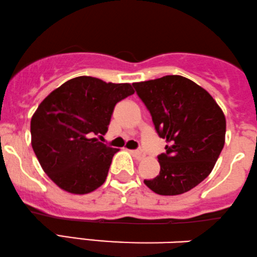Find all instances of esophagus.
Returning <instances> with one entry per match:
<instances>
[{
	"label": "esophagus",
	"instance_id": "34e87169",
	"mask_svg": "<svg viewBox=\"0 0 257 257\" xmlns=\"http://www.w3.org/2000/svg\"><path fill=\"white\" fill-rule=\"evenodd\" d=\"M131 154L137 159H143L146 156V154L142 152V150H131Z\"/></svg>",
	"mask_w": 257,
	"mask_h": 257
}]
</instances>
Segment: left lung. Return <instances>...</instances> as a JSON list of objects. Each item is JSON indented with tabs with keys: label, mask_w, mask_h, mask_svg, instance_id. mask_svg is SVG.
<instances>
[{
	"label": "left lung",
	"mask_w": 257,
	"mask_h": 257,
	"mask_svg": "<svg viewBox=\"0 0 257 257\" xmlns=\"http://www.w3.org/2000/svg\"><path fill=\"white\" fill-rule=\"evenodd\" d=\"M154 126L166 140L160 173L144 184L164 196L180 195L209 176L225 144L226 119L209 92L182 75L134 83Z\"/></svg>",
	"instance_id": "obj_1"
}]
</instances>
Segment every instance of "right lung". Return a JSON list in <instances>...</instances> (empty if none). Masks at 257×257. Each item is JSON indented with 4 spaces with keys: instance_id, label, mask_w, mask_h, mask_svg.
<instances>
[{
    "instance_id": "add662e5",
    "label": "right lung",
    "mask_w": 257,
    "mask_h": 257,
    "mask_svg": "<svg viewBox=\"0 0 257 257\" xmlns=\"http://www.w3.org/2000/svg\"><path fill=\"white\" fill-rule=\"evenodd\" d=\"M132 93L131 84L81 75L63 83L38 105L31 119V144L59 188L84 195L105 182L119 149L95 136L108 131L115 104Z\"/></svg>"
}]
</instances>
